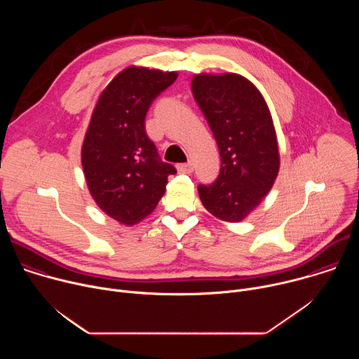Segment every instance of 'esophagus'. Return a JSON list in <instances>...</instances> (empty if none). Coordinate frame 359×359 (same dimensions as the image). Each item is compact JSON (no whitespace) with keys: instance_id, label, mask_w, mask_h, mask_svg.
I'll return each instance as SVG.
<instances>
[{"instance_id":"34e87169","label":"esophagus","mask_w":359,"mask_h":359,"mask_svg":"<svg viewBox=\"0 0 359 359\" xmlns=\"http://www.w3.org/2000/svg\"><path fill=\"white\" fill-rule=\"evenodd\" d=\"M193 169H194V166H193V163H191V162L177 165V170H179L180 173H191V172H193Z\"/></svg>"}]
</instances>
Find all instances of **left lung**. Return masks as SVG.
Wrapping results in <instances>:
<instances>
[{
    "mask_svg": "<svg viewBox=\"0 0 359 359\" xmlns=\"http://www.w3.org/2000/svg\"><path fill=\"white\" fill-rule=\"evenodd\" d=\"M191 92L222 158L217 180L198 186L200 200L216 219L243 222L271 190L280 170L269 105L257 86L233 72L196 74Z\"/></svg>",
    "mask_w": 359,
    "mask_h": 359,
    "instance_id": "left-lung-1",
    "label": "left lung"
}]
</instances>
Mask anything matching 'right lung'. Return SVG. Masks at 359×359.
Returning a JSON list of instances; mask_svg holds the SVG:
<instances>
[{
	"label": "right lung",
	"instance_id": "right-lung-1",
	"mask_svg": "<svg viewBox=\"0 0 359 359\" xmlns=\"http://www.w3.org/2000/svg\"><path fill=\"white\" fill-rule=\"evenodd\" d=\"M177 75L130 65L114 76L96 100L81 162L97 208L121 224H137L155 210L169 175L176 173L159 159L146 135L144 118L153 99Z\"/></svg>",
	"mask_w": 359,
	"mask_h": 359
}]
</instances>
